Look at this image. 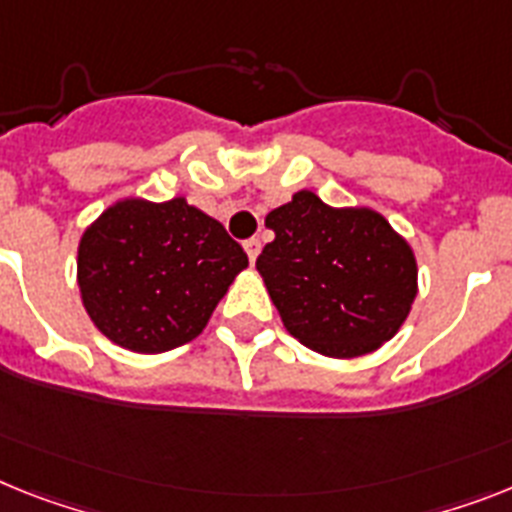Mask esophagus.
<instances>
[{
    "instance_id": "1",
    "label": "esophagus",
    "mask_w": 512,
    "mask_h": 512,
    "mask_svg": "<svg viewBox=\"0 0 512 512\" xmlns=\"http://www.w3.org/2000/svg\"><path fill=\"white\" fill-rule=\"evenodd\" d=\"M244 252H247L249 263H255L257 255H260V239H247L244 242Z\"/></svg>"
}]
</instances>
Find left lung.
Wrapping results in <instances>:
<instances>
[{
	"label": "left lung",
	"instance_id": "obj_1",
	"mask_svg": "<svg viewBox=\"0 0 512 512\" xmlns=\"http://www.w3.org/2000/svg\"><path fill=\"white\" fill-rule=\"evenodd\" d=\"M265 226L276 239L257 270L296 341L354 359L398 333L416 299V257L377 210L330 208L302 190L270 210Z\"/></svg>",
	"mask_w": 512,
	"mask_h": 512
}]
</instances>
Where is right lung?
Masks as SVG:
<instances>
[{"label": "right lung", "mask_w": 512, "mask_h": 512, "mask_svg": "<svg viewBox=\"0 0 512 512\" xmlns=\"http://www.w3.org/2000/svg\"><path fill=\"white\" fill-rule=\"evenodd\" d=\"M247 265L221 223L184 197H124L85 229L77 286L85 312L109 341L161 354L203 333Z\"/></svg>", "instance_id": "add662e5"}]
</instances>
